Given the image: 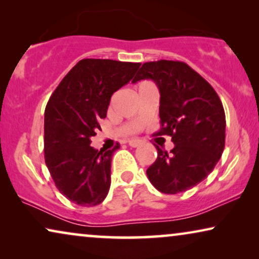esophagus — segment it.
I'll return each mask as SVG.
<instances>
[{
    "mask_svg": "<svg viewBox=\"0 0 259 259\" xmlns=\"http://www.w3.org/2000/svg\"><path fill=\"white\" fill-rule=\"evenodd\" d=\"M128 145L131 147H138L141 145V140L139 139H131L128 140Z\"/></svg>",
    "mask_w": 259,
    "mask_h": 259,
    "instance_id": "obj_1",
    "label": "esophagus"
}]
</instances>
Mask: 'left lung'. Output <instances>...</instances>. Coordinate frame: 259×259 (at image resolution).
<instances>
[{"label":"left lung","instance_id":"obj_1","mask_svg":"<svg viewBox=\"0 0 259 259\" xmlns=\"http://www.w3.org/2000/svg\"><path fill=\"white\" fill-rule=\"evenodd\" d=\"M151 79L160 93L161 128L175 147L167 153L155 146L158 157L147 177L162 193L192 189L213 171L225 147V112L210 83L185 62H145L132 81Z\"/></svg>","mask_w":259,"mask_h":259}]
</instances>
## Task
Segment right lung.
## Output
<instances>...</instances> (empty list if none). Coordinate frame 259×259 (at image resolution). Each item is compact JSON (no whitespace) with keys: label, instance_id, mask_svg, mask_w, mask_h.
I'll list each match as a JSON object with an SVG mask.
<instances>
[{"label":"right lung","instance_id":"add662e5","mask_svg":"<svg viewBox=\"0 0 259 259\" xmlns=\"http://www.w3.org/2000/svg\"><path fill=\"white\" fill-rule=\"evenodd\" d=\"M141 63L83 59L63 77L45 111V161L55 186L80 206L104 201L111 186L115 150H95L91 138L100 130L111 97L128 83Z\"/></svg>","mask_w":259,"mask_h":259}]
</instances>
